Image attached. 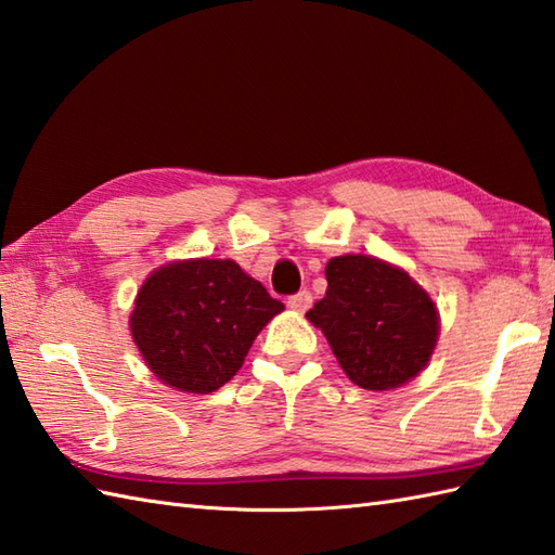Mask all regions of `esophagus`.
<instances>
[{"label":"esophagus","instance_id":"obj_1","mask_svg":"<svg viewBox=\"0 0 555 555\" xmlns=\"http://www.w3.org/2000/svg\"><path fill=\"white\" fill-rule=\"evenodd\" d=\"M310 305H312V293L310 291H298L288 298V308L296 310V312L310 310Z\"/></svg>","mask_w":555,"mask_h":555}]
</instances>
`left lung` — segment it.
Masks as SVG:
<instances>
[{"label": "left lung", "instance_id": "left-lung-1", "mask_svg": "<svg viewBox=\"0 0 555 555\" xmlns=\"http://www.w3.org/2000/svg\"><path fill=\"white\" fill-rule=\"evenodd\" d=\"M326 281V296L308 320L322 328L352 384L386 391L424 370L439 336V314L403 269L344 255L328 259Z\"/></svg>", "mask_w": 555, "mask_h": 555}]
</instances>
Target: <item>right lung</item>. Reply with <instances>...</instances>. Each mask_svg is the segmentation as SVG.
<instances>
[{"label": "right lung", "mask_w": 555, "mask_h": 555, "mask_svg": "<svg viewBox=\"0 0 555 555\" xmlns=\"http://www.w3.org/2000/svg\"><path fill=\"white\" fill-rule=\"evenodd\" d=\"M284 302L231 259L157 269L131 314L135 346L164 384L209 393L241 370L255 336Z\"/></svg>", "instance_id": "1"}]
</instances>
